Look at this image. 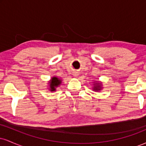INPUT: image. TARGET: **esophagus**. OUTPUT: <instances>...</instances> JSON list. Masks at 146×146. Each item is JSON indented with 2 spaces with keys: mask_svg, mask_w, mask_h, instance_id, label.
Returning a JSON list of instances; mask_svg holds the SVG:
<instances>
[{
  "mask_svg": "<svg viewBox=\"0 0 146 146\" xmlns=\"http://www.w3.org/2000/svg\"><path fill=\"white\" fill-rule=\"evenodd\" d=\"M73 76H75V77H78V75H79V72L78 71H75L74 72H73Z\"/></svg>",
  "mask_w": 146,
  "mask_h": 146,
  "instance_id": "1",
  "label": "esophagus"
}]
</instances>
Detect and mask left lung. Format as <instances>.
I'll use <instances>...</instances> for the list:
<instances>
[{"label":"left lung","mask_w":146,"mask_h":146,"mask_svg":"<svg viewBox=\"0 0 146 146\" xmlns=\"http://www.w3.org/2000/svg\"><path fill=\"white\" fill-rule=\"evenodd\" d=\"M93 86L92 89L95 92L100 91V90H101L102 88H103V87H102V83L99 81H94L93 82Z\"/></svg>","instance_id":"1"}]
</instances>
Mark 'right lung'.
Masks as SVG:
<instances>
[{"mask_svg":"<svg viewBox=\"0 0 146 146\" xmlns=\"http://www.w3.org/2000/svg\"><path fill=\"white\" fill-rule=\"evenodd\" d=\"M62 83V80L59 78H58L57 76H53L52 77L50 80V81L48 82V89L50 90L51 92L56 91V88H58V86H60Z\"/></svg>","mask_w":146,"mask_h":146,"instance_id":"1","label":"right lung"}]
</instances>
